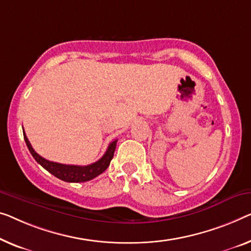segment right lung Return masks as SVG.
<instances>
[{
	"mask_svg": "<svg viewBox=\"0 0 251 251\" xmlns=\"http://www.w3.org/2000/svg\"><path fill=\"white\" fill-rule=\"evenodd\" d=\"M24 137L25 144H27L33 159H35L43 168H45L48 173H50L51 175H54L56 178L61 179V180H64L66 182H84L96 178L97 176L101 175L103 171L109 167L111 159L114 158L116 143H117V140L111 142L109 147L107 149L106 153L102 155V158L99 159L97 162L89 164V166H73V164H62L53 161H48V160L44 159L43 156H40L38 153L32 149L31 144H30L28 137L25 136V132Z\"/></svg>",
	"mask_w": 251,
	"mask_h": 251,
	"instance_id": "add662e5",
	"label": "right lung"
}]
</instances>
